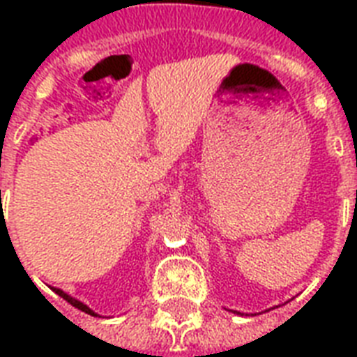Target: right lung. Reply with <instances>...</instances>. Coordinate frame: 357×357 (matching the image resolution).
I'll use <instances>...</instances> for the list:
<instances>
[{
	"mask_svg": "<svg viewBox=\"0 0 357 357\" xmlns=\"http://www.w3.org/2000/svg\"><path fill=\"white\" fill-rule=\"evenodd\" d=\"M53 291H55V293H57L59 296H63V298L66 300L68 304H72V305H74V307H77V310L85 311V313H89V315H94V311L89 310V307H86V305L83 304V302H77V300H75V298H72V296H68V294H66V293H63L61 289H53Z\"/></svg>",
	"mask_w": 357,
	"mask_h": 357,
	"instance_id": "1",
	"label": "right lung"
}]
</instances>
